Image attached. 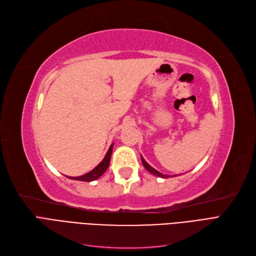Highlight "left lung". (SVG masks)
<instances>
[{
  "label": "left lung",
  "mask_w": 256,
  "mask_h": 256,
  "mask_svg": "<svg viewBox=\"0 0 256 256\" xmlns=\"http://www.w3.org/2000/svg\"><path fill=\"white\" fill-rule=\"evenodd\" d=\"M140 158H142V163H143V165H144V167L149 172H152V174H154V176H158V177H161V178H168V176L167 174H161L160 172H158L156 170H154V167H152L150 165H149L145 160H144V158L140 156Z\"/></svg>",
  "instance_id": "8db88e82"
}]
</instances>
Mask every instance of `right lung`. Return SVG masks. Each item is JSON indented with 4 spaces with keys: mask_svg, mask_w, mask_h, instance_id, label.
<instances>
[{
    "mask_svg": "<svg viewBox=\"0 0 256 256\" xmlns=\"http://www.w3.org/2000/svg\"><path fill=\"white\" fill-rule=\"evenodd\" d=\"M112 149H113V144H111L108 152L106 154L104 160L95 167L94 170H92L91 172H89L86 174L79 176V177H70V179L72 180H79V181H86V182H91L94 181L96 179H98L100 176L107 170V168L109 167V163H110V158H111V154H112Z\"/></svg>",
    "mask_w": 256,
    "mask_h": 256,
    "instance_id": "1",
    "label": "right lung"
}]
</instances>
